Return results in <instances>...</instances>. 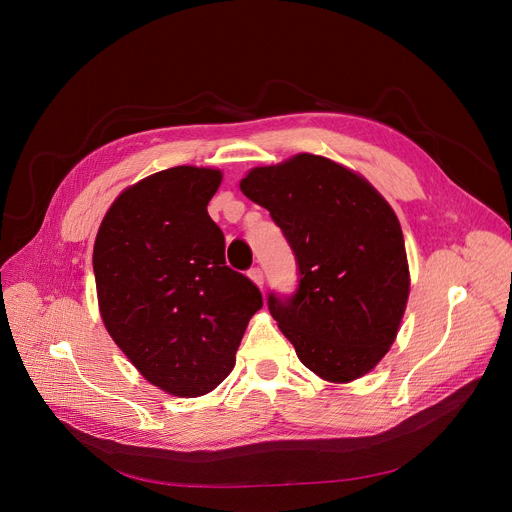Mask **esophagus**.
Returning a JSON list of instances; mask_svg holds the SVG:
<instances>
[{
    "mask_svg": "<svg viewBox=\"0 0 512 512\" xmlns=\"http://www.w3.org/2000/svg\"><path fill=\"white\" fill-rule=\"evenodd\" d=\"M247 275L251 277V281H253L257 287H261V289H263V281H265V277H263V271H261L259 267L249 269V273H247Z\"/></svg>",
    "mask_w": 512,
    "mask_h": 512,
    "instance_id": "1",
    "label": "esophagus"
}]
</instances>
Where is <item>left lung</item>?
<instances>
[{"label": "left lung", "mask_w": 512, "mask_h": 512, "mask_svg": "<svg viewBox=\"0 0 512 512\" xmlns=\"http://www.w3.org/2000/svg\"><path fill=\"white\" fill-rule=\"evenodd\" d=\"M243 194L267 208L298 263V289L267 306L298 358L330 383L367 375L395 342L407 298L403 231L352 170L312 154L253 168Z\"/></svg>", "instance_id": "obj_1"}]
</instances>
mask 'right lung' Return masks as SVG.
<instances>
[{
	"label": "right lung",
	"instance_id": "add662e5",
	"mask_svg": "<svg viewBox=\"0 0 512 512\" xmlns=\"http://www.w3.org/2000/svg\"><path fill=\"white\" fill-rule=\"evenodd\" d=\"M223 174L176 166L123 190L97 233L93 269L101 318L152 385L200 397L221 385L259 287L225 263L208 202Z\"/></svg>",
	"mask_w": 512,
	"mask_h": 512
}]
</instances>
